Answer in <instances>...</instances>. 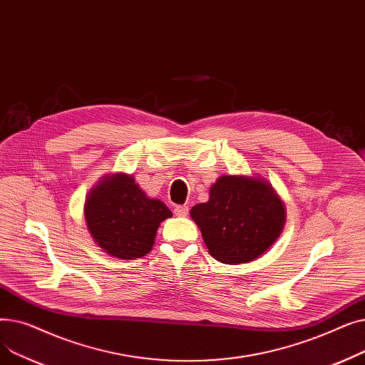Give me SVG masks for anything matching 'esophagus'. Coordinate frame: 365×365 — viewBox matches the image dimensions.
<instances>
[{"label": "esophagus", "instance_id": "34e87169", "mask_svg": "<svg viewBox=\"0 0 365 365\" xmlns=\"http://www.w3.org/2000/svg\"><path fill=\"white\" fill-rule=\"evenodd\" d=\"M187 213H189V207L187 205H178V207H175V215L176 216L185 217V216H187Z\"/></svg>", "mask_w": 365, "mask_h": 365}]
</instances>
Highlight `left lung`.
Instances as JSON below:
<instances>
[{
	"label": "left lung",
	"instance_id": "left-lung-1",
	"mask_svg": "<svg viewBox=\"0 0 365 365\" xmlns=\"http://www.w3.org/2000/svg\"><path fill=\"white\" fill-rule=\"evenodd\" d=\"M210 255L226 264L262 256L281 235L285 208L262 178L220 176L210 198L190 210Z\"/></svg>",
	"mask_w": 365,
	"mask_h": 365
}]
</instances>
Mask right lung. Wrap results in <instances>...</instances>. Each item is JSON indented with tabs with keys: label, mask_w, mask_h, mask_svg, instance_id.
<instances>
[{
	"label": "right lung",
	"mask_w": 365,
	"mask_h": 365,
	"mask_svg": "<svg viewBox=\"0 0 365 365\" xmlns=\"http://www.w3.org/2000/svg\"><path fill=\"white\" fill-rule=\"evenodd\" d=\"M84 216L91 237L102 250L130 260L152 250L160 223L173 213L163 201L149 198L133 176L115 173L90 190Z\"/></svg>",
	"instance_id": "add662e5"
}]
</instances>
